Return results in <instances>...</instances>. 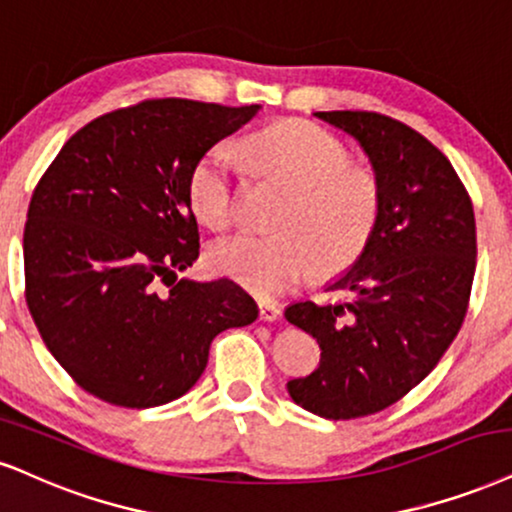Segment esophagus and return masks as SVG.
Here are the masks:
<instances>
[{"label":"esophagus","mask_w":512,"mask_h":512,"mask_svg":"<svg viewBox=\"0 0 512 512\" xmlns=\"http://www.w3.org/2000/svg\"><path fill=\"white\" fill-rule=\"evenodd\" d=\"M258 315H261V320H266V323H275V320L282 318V308L275 304V301H258Z\"/></svg>","instance_id":"esophagus-1"}]
</instances>
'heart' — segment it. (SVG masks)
<instances>
[{
  "mask_svg": "<svg viewBox=\"0 0 512 512\" xmlns=\"http://www.w3.org/2000/svg\"><path fill=\"white\" fill-rule=\"evenodd\" d=\"M258 175L280 182L292 199L273 237L237 235L213 244L208 263L258 296L285 294L320 268L337 275L368 249L382 213V185L370 168L351 163L342 140L313 123L287 121L246 135L239 144ZM194 216L216 232L239 218L242 185L235 151L216 144L189 178Z\"/></svg>",
  "mask_w": 512,
  "mask_h": 512,
  "instance_id": "heart-1",
  "label": "heart"
}]
</instances>
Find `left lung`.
<instances>
[{"label":"left lung","mask_w":512,"mask_h":512,"mask_svg":"<svg viewBox=\"0 0 512 512\" xmlns=\"http://www.w3.org/2000/svg\"><path fill=\"white\" fill-rule=\"evenodd\" d=\"M315 116L361 142L380 178L382 213L356 266L327 289L353 299L285 311L323 349L318 370L287 389L320 418L351 420L403 399L456 339L475 280L477 227L468 189L420 132L375 111Z\"/></svg>","instance_id":"8db88e82"}]
</instances>
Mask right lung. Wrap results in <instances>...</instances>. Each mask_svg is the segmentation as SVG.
Returning <instances> with one entry per match:
<instances>
[{
	"instance_id": "obj_1",
	"label": "right lung",
	"mask_w": 512,
	"mask_h": 512,
	"mask_svg": "<svg viewBox=\"0 0 512 512\" xmlns=\"http://www.w3.org/2000/svg\"><path fill=\"white\" fill-rule=\"evenodd\" d=\"M256 111L144 99L94 118L44 170L23 232L25 304L87 394L123 408L178 399L213 339L258 318L232 280H178L199 256L192 170Z\"/></svg>"
}]
</instances>
